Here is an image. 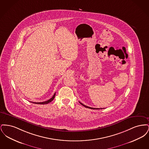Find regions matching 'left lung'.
<instances>
[{"mask_svg": "<svg viewBox=\"0 0 149 149\" xmlns=\"http://www.w3.org/2000/svg\"><path fill=\"white\" fill-rule=\"evenodd\" d=\"M79 103L81 104V105H83V106L85 107L86 108H90V109H102V108H92V107H90L86 106H85L84 104H83V103H80V102H79Z\"/></svg>", "mask_w": 149, "mask_h": 149, "instance_id": "1", "label": "left lung"}]
</instances>
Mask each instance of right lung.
Segmentation results:
<instances>
[{"label": "right lung", "mask_w": 149, "mask_h": 149, "mask_svg": "<svg viewBox=\"0 0 149 149\" xmlns=\"http://www.w3.org/2000/svg\"><path fill=\"white\" fill-rule=\"evenodd\" d=\"M55 95H56V93H55V94H54V95L52 96V97L51 98H50V99H49L47 101H45V102H32L33 103H35V104H48L49 103H50L51 102H52L53 100V99L55 98Z\"/></svg>", "instance_id": "1"}]
</instances>
